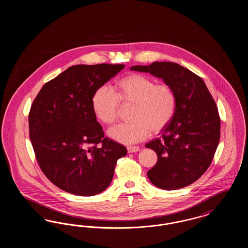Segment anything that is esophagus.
<instances>
[{"label":"esophagus","instance_id":"esophagus-1","mask_svg":"<svg viewBox=\"0 0 248 248\" xmlns=\"http://www.w3.org/2000/svg\"><path fill=\"white\" fill-rule=\"evenodd\" d=\"M140 150V147H137V146H130V147H127V152H128L129 154L137 153V152H139Z\"/></svg>","mask_w":248,"mask_h":248}]
</instances>
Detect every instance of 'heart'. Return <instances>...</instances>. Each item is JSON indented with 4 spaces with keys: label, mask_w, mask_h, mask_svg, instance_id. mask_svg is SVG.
<instances>
[{
    "label": "heart",
    "mask_w": 248,
    "mask_h": 248,
    "mask_svg": "<svg viewBox=\"0 0 248 248\" xmlns=\"http://www.w3.org/2000/svg\"><path fill=\"white\" fill-rule=\"evenodd\" d=\"M177 102V94L170 84L156 83L147 75L131 73L115 83V92L107 86L96 89L92 108L96 118L110 125L118 119L121 103L133 105L131 121L108 130V136L115 141L133 144L165 129L174 118Z\"/></svg>",
    "instance_id": "obj_1"
}]
</instances>
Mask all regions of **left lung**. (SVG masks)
Masks as SVG:
<instances>
[{"label": "left lung", "mask_w": 248, "mask_h": 248, "mask_svg": "<svg viewBox=\"0 0 248 248\" xmlns=\"http://www.w3.org/2000/svg\"><path fill=\"white\" fill-rule=\"evenodd\" d=\"M130 69L164 79L177 94L174 118L162 131L161 138L146 144L158 156L147 174L160 189L184 188L199 179L212 163L220 138L216 102L202 79L177 63L156 61Z\"/></svg>", "instance_id": "obj_1"}]
</instances>
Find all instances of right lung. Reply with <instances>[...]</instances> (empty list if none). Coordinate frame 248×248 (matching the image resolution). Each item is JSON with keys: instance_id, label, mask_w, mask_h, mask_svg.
Segmentation results:
<instances>
[{"instance_id": "right-lung-1", "label": "right lung", "mask_w": 248, "mask_h": 248, "mask_svg": "<svg viewBox=\"0 0 248 248\" xmlns=\"http://www.w3.org/2000/svg\"><path fill=\"white\" fill-rule=\"evenodd\" d=\"M124 68L123 64L75 65L46 83L29 113L30 139L38 165L62 190L80 196L102 192L127 151L104 137L92 97Z\"/></svg>"}]
</instances>
